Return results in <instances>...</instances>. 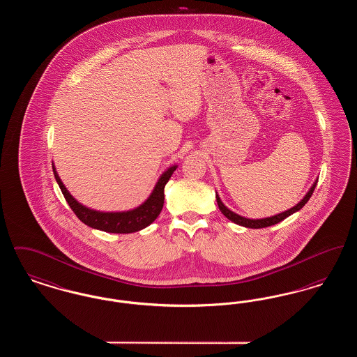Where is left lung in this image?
<instances>
[{
	"instance_id": "1",
	"label": "left lung",
	"mask_w": 357,
	"mask_h": 357,
	"mask_svg": "<svg viewBox=\"0 0 357 357\" xmlns=\"http://www.w3.org/2000/svg\"><path fill=\"white\" fill-rule=\"evenodd\" d=\"M316 185H317V181L313 183V186L310 187V190L307 191V194H306L305 197H304V199H303L300 204H297L294 207L289 208L288 211H284V213H281V214L273 215V217H269V218H264V220H249V218H243V217L238 215V214L233 213L231 210H229L225 204H222V201L220 199L218 195H217V204H218V207H220L222 214H223L227 220H230V221L234 222V223H237V225H241V226H245V227L262 229V227H268V226H272V225H275V223H278V222L284 221L285 218H288L289 215H291L293 213H296V211H298L300 208H303V207L305 206L306 202L310 199V197H312V194H313V191H314V188H316Z\"/></svg>"
}]
</instances>
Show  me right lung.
Segmentation results:
<instances>
[{"label":"right lung","mask_w":357,"mask_h":357,"mask_svg":"<svg viewBox=\"0 0 357 357\" xmlns=\"http://www.w3.org/2000/svg\"><path fill=\"white\" fill-rule=\"evenodd\" d=\"M52 167H53L54 178L61 188V192L66 201L68 202L69 207L80 221L88 225L89 227L99 229L107 233H119V234L135 233L137 230L147 227L156 220L165 204V186L169 182L172 172L176 170V166H172L166 172H163L153 188L150 198L135 210L126 211V213H100L79 204L63 185L61 179L59 178L57 172L54 170V166Z\"/></svg>","instance_id":"1"}]
</instances>
